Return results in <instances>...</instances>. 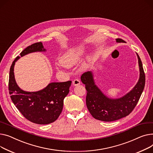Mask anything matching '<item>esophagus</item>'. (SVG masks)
I'll use <instances>...</instances> for the list:
<instances>
[{
  "instance_id": "34e87169",
  "label": "esophagus",
  "mask_w": 153,
  "mask_h": 153,
  "mask_svg": "<svg viewBox=\"0 0 153 153\" xmlns=\"http://www.w3.org/2000/svg\"><path fill=\"white\" fill-rule=\"evenodd\" d=\"M73 85L74 86H77L80 85V81L78 79H75L73 81Z\"/></svg>"
}]
</instances>
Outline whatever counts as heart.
I'll use <instances>...</instances> for the list:
<instances>
[{
  "label": "heart",
  "instance_id": "1",
  "mask_svg": "<svg viewBox=\"0 0 153 153\" xmlns=\"http://www.w3.org/2000/svg\"><path fill=\"white\" fill-rule=\"evenodd\" d=\"M85 50V48L83 46L68 49L60 57V62L57 65V68H60L65 67H70L76 64L84 54ZM91 62L92 57L91 56L88 57L86 60L82 65V68L83 69L88 68Z\"/></svg>",
  "mask_w": 153,
  "mask_h": 153
}]
</instances>
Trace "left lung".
I'll use <instances>...</instances> for the list:
<instances>
[{
	"mask_svg": "<svg viewBox=\"0 0 153 153\" xmlns=\"http://www.w3.org/2000/svg\"><path fill=\"white\" fill-rule=\"evenodd\" d=\"M117 42H124L122 39H116ZM138 59L140 78L136 85L123 96L112 99L106 96L95 84L92 71L84 73L81 80L85 85L87 91L86 103L88 111L93 117L104 122H112L120 119L129 115L137 105L145 85V75L141 60Z\"/></svg>",
	"mask_w": 153,
	"mask_h": 153,
	"instance_id": "1",
	"label": "left lung"
}]
</instances>
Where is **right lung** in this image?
Wrapping results in <instances>:
<instances>
[{
    "label": "right lung",
    "mask_w": 153,
    "mask_h": 153,
    "mask_svg": "<svg viewBox=\"0 0 153 153\" xmlns=\"http://www.w3.org/2000/svg\"><path fill=\"white\" fill-rule=\"evenodd\" d=\"M46 51L42 43L39 42L25 49L20 53V56ZM20 58V56L16 57L10 69L8 89L12 102L25 117L31 122L40 125L53 122L62 112L64 100L69 93L71 82L51 83L36 92L23 91L16 84L13 72L15 62Z\"/></svg>",
    "instance_id": "obj_1"
}]
</instances>
